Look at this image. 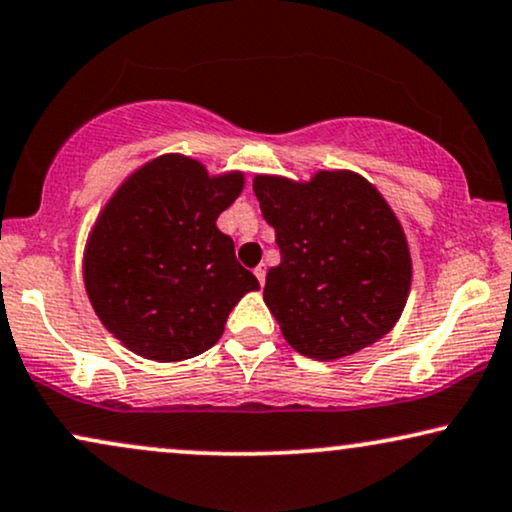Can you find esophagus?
<instances>
[{
    "instance_id": "obj_1",
    "label": "esophagus",
    "mask_w": 512,
    "mask_h": 512,
    "mask_svg": "<svg viewBox=\"0 0 512 512\" xmlns=\"http://www.w3.org/2000/svg\"><path fill=\"white\" fill-rule=\"evenodd\" d=\"M254 275H256L258 284H261V287H263V284H265V268H263V265H258V268L254 270Z\"/></svg>"
}]
</instances>
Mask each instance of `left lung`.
Segmentation results:
<instances>
[{
    "mask_svg": "<svg viewBox=\"0 0 512 512\" xmlns=\"http://www.w3.org/2000/svg\"><path fill=\"white\" fill-rule=\"evenodd\" d=\"M254 192L282 254L263 301L284 341L331 362L386 336L407 305L411 254L376 185L355 171L322 169L310 181L258 174Z\"/></svg>",
    "mask_w": 512,
    "mask_h": 512,
    "instance_id": "left-lung-1",
    "label": "left lung"
}]
</instances>
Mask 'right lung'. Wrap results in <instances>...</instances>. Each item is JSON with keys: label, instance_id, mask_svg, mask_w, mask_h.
I'll return each instance as SVG.
<instances>
[{"label": "right lung", "instance_id": "1", "mask_svg": "<svg viewBox=\"0 0 512 512\" xmlns=\"http://www.w3.org/2000/svg\"><path fill=\"white\" fill-rule=\"evenodd\" d=\"M244 190L242 171L209 174L181 152L126 176L84 247V287L98 320L131 353L181 362L209 350L258 280L216 218Z\"/></svg>", "mask_w": 512, "mask_h": 512}]
</instances>
